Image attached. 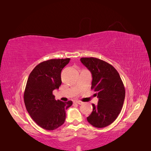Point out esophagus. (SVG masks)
<instances>
[{
  "instance_id": "1",
  "label": "esophagus",
  "mask_w": 151,
  "mask_h": 151,
  "mask_svg": "<svg viewBox=\"0 0 151 151\" xmlns=\"http://www.w3.org/2000/svg\"><path fill=\"white\" fill-rule=\"evenodd\" d=\"M75 102L79 104H82L83 103V102H82L81 101H79V100H76V101H75Z\"/></svg>"
}]
</instances>
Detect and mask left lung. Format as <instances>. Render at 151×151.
<instances>
[{
	"label": "left lung",
	"instance_id": "left-lung-1",
	"mask_svg": "<svg viewBox=\"0 0 151 151\" xmlns=\"http://www.w3.org/2000/svg\"><path fill=\"white\" fill-rule=\"evenodd\" d=\"M81 62L91 72V89L97 92L96 106L87 120L94 127L103 128L110 125L119 115L124 102L125 90L118 71L111 64L99 58L84 57Z\"/></svg>",
	"mask_w": 151,
	"mask_h": 151
}]
</instances>
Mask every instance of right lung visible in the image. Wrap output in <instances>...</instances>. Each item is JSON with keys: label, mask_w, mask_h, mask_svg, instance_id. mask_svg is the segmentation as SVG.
Masks as SVG:
<instances>
[{"label": "right lung", "mask_w": 151, "mask_h": 151, "mask_svg": "<svg viewBox=\"0 0 151 151\" xmlns=\"http://www.w3.org/2000/svg\"><path fill=\"white\" fill-rule=\"evenodd\" d=\"M70 58L50 59L41 62L28 77L24 93L26 108L36 124L47 130H53L65 122V110L72 101L55 99L54 89L62 84L61 71Z\"/></svg>", "instance_id": "1"}]
</instances>
